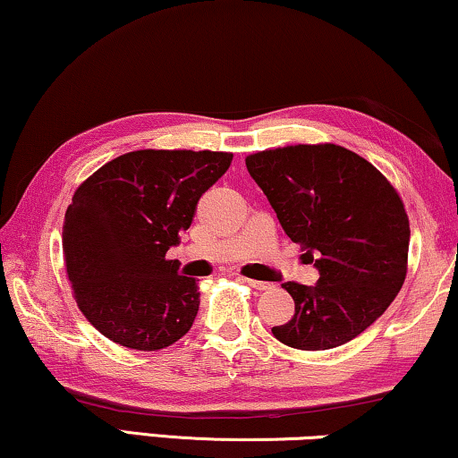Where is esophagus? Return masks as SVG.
Returning a JSON list of instances; mask_svg holds the SVG:
<instances>
[{
  "label": "esophagus",
  "instance_id": "esophagus-1",
  "mask_svg": "<svg viewBox=\"0 0 458 458\" xmlns=\"http://www.w3.org/2000/svg\"><path fill=\"white\" fill-rule=\"evenodd\" d=\"M242 281H245L250 284V287H254V289H258V291H268V289H273V283H267V281H256V278H245V276H242Z\"/></svg>",
  "mask_w": 458,
  "mask_h": 458
}]
</instances>
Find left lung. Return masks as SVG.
I'll return each mask as SVG.
<instances>
[{"mask_svg":"<svg viewBox=\"0 0 458 458\" xmlns=\"http://www.w3.org/2000/svg\"><path fill=\"white\" fill-rule=\"evenodd\" d=\"M291 242L320 273L314 287L284 283L295 301L275 339L301 351L335 349L380 318L407 276L409 216L372 163L336 144H295L245 158Z\"/></svg>","mask_w":458,"mask_h":458,"instance_id":"8db88e82","label":"left lung"}]
</instances>
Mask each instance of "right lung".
I'll return each instance as SVG.
<instances>
[{"label": "right lung", "instance_id": "obj_1", "mask_svg": "<svg viewBox=\"0 0 458 458\" xmlns=\"http://www.w3.org/2000/svg\"><path fill=\"white\" fill-rule=\"evenodd\" d=\"M231 158L213 150L125 152L74 191L62 233L65 273L86 320L109 341L158 351L191 328L200 291L167 251Z\"/></svg>", "mask_w": 458, "mask_h": 458}]
</instances>
